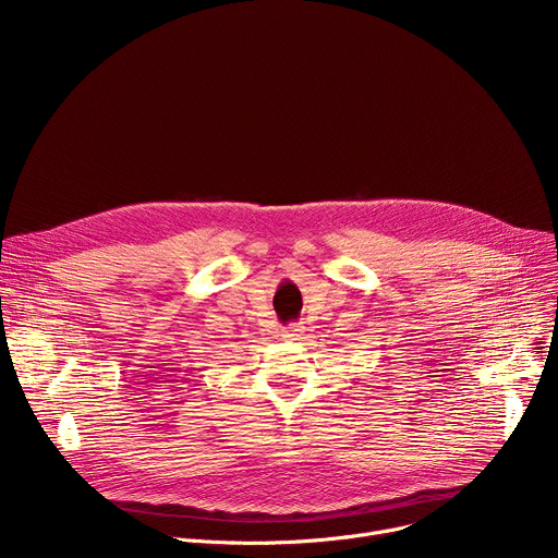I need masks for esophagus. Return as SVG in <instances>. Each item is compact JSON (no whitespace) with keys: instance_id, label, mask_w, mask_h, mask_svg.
Here are the masks:
<instances>
[{"instance_id":"1","label":"esophagus","mask_w":558,"mask_h":558,"mask_svg":"<svg viewBox=\"0 0 558 558\" xmlns=\"http://www.w3.org/2000/svg\"><path fill=\"white\" fill-rule=\"evenodd\" d=\"M298 336H302V325H289V327L284 329V338L298 340Z\"/></svg>"}]
</instances>
